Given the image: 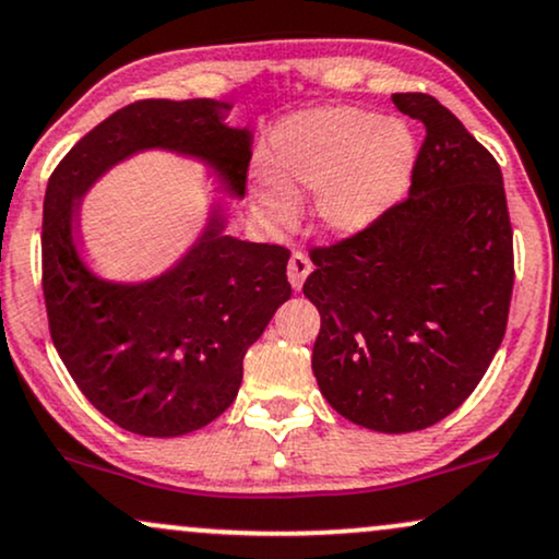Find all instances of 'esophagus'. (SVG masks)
I'll return each mask as SVG.
<instances>
[{"label": "esophagus", "mask_w": 559, "mask_h": 559, "mask_svg": "<svg viewBox=\"0 0 559 559\" xmlns=\"http://www.w3.org/2000/svg\"><path fill=\"white\" fill-rule=\"evenodd\" d=\"M308 274H311V261L304 251H295L290 255V264H287V277H290L293 290H300Z\"/></svg>", "instance_id": "1"}]
</instances>
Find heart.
<instances>
[{
  "label": "heart",
  "mask_w": 559,
  "mask_h": 559,
  "mask_svg": "<svg viewBox=\"0 0 559 559\" xmlns=\"http://www.w3.org/2000/svg\"><path fill=\"white\" fill-rule=\"evenodd\" d=\"M277 173H261L253 206L269 227H290L298 201L321 193L319 225L332 235H358L390 212L408 188L416 141L400 122L337 107L300 115L274 143Z\"/></svg>",
  "instance_id": "obj_1"
}]
</instances>
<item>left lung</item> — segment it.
<instances>
[{"mask_svg":"<svg viewBox=\"0 0 559 559\" xmlns=\"http://www.w3.org/2000/svg\"><path fill=\"white\" fill-rule=\"evenodd\" d=\"M424 122L408 199L313 248L304 293L321 313L313 377L347 421L384 435L461 408L500 350L513 227L500 164L429 94H395Z\"/></svg>","mask_w":559,"mask_h":559,"instance_id":"obj_1","label":"left lung"}]
</instances>
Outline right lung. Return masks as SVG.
Instances as JSON below:
<instances>
[{"label": "right lung", "mask_w": 559, "mask_h": 559, "mask_svg": "<svg viewBox=\"0 0 559 559\" xmlns=\"http://www.w3.org/2000/svg\"><path fill=\"white\" fill-rule=\"evenodd\" d=\"M214 98H146L98 122L68 151L44 195L41 259L49 332L88 403L141 437H180L238 397L242 358L290 298V251L225 233L214 203L203 233L159 277L111 282L83 261L81 201L141 151L206 164L233 199L246 193L253 133L229 128Z\"/></svg>", "instance_id": "add662e5"}]
</instances>
